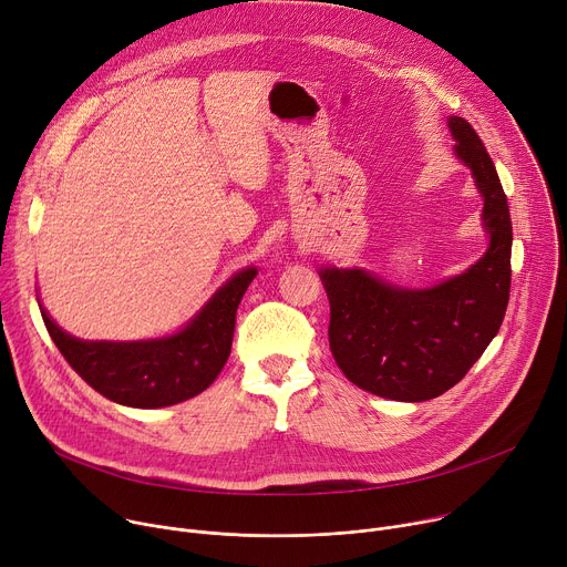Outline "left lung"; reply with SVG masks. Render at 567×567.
<instances>
[{"mask_svg":"<svg viewBox=\"0 0 567 567\" xmlns=\"http://www.w3.org/2000/svg\"><path fill=\"white\" fill-rule=\"evenodd\" d=\"M454 153L484 196L491 246L466 274L432 289H400L359 269H323L330 350L359 389L423 402L452 389L497 334L511 291V215L495 165L463 117L447 122Z\"/></svg>","mask_w":567,"mask_h":567,"instance_id":"left-lung-1","label":"left lung"}]
</instances>
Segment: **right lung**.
Here are the masks:
<instances>
[{
  "mask_svg": "<svg viewBox=\"0 0 567 567\" xmlns=\"http://www.w3.org/2000/svg\"><path fill=\"white\" fill-rule=\"evenodd\" d=\"M244 269L230 278L178 334L156 341L109 343L65 334L42 310V321L68 364L104 398L137 406H169L198 395L221 373L233 346L239 300L255 278Z\"/></svg>",
  "mask_w": 567,
  "mask_h": 567,
  "instance_id": "obj_1",
  "label": "right lung"
}]
</instances>
